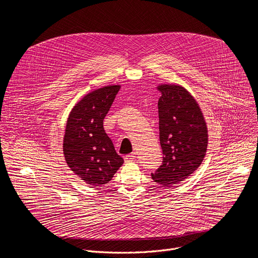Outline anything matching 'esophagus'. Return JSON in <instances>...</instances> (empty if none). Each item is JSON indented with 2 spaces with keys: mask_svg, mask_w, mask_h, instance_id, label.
I'll return each mask as SVG.
<instances>
[{
  "mask_svg": "<svg viewBox=\"0 0 258 258\" xmlns=\"http://www.w3.org/2000/svg\"><path fill=\"white\" fill-rule=\"evenodd\" d=\"M135 158H136V154L132 153V154H128V155L124 156V161L125 162H132V161L135 160Z\"/></svg>",
  "mask_w": 258,
  "mask_h": 258,
  "instance_id": "esophagus-1",
  "label": "esophagus"
}]
</instances>
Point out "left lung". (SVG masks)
I'll return each instance as SVG.
<instances>
[{"mask_svg": "<svg viewBox=\"0 0 258 258\" xmlns=\"http://www.w3.org/2000/svg\"><path fill=\"white\" fill-rule=\"evenodd\" d=\"M158 100L159 140L162 164L151 173L163 187H171L190 176L202 163L208 132L201 109L181 86L160 85Z\"/></svg>", "mask_w": 258, "mask_h": 258, "instance_id": "1", "label": "left lung"}]
</instances>
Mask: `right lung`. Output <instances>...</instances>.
Instances as JSON below:
<instances>
[{
  "label": "right lung",
  "mask_w": 258,
  "mask_h": 258,
  "mask_svg": "<svg viewBox=\"0 0 258 258\" xmlns=\"http://www.w3.org/2000/svg\"><path fill=\"white\" fill-rule=\"evenodd\" d=\"M120 86H107L87 94L72 108L63 139L67 165L88 185L99 187L111 180L122 165L103 120Z\"/></svg>",
  "instance_id": "right-lung-1"
}]
</instances>
